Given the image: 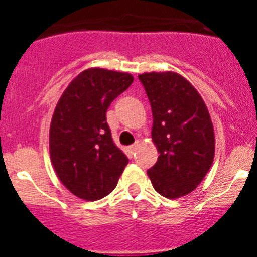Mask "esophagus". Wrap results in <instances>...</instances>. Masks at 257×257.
<instances>
[{
	"instance_id": "esophagus-1",
	"label": "esophagus",
	"mask_w": 257,
	"mask_h": 257,
	"mask_svg": "<svg viewBox=\"0 0 257 257\" xmlns=\"http://www.w3.org/2000/svg\"><path fill=\"white\" fill-rule=\"evenodd\" d=\"M138 147H139V144H138V143H135L134 145H130V147H128V152H130L131 154H134L136 152V149H138Z\"/></svg>"
}]
</instances>
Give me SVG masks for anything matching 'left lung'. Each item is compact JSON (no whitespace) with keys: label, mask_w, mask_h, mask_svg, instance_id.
Masks as SVG:
<instances>
[{"label":"left lung","mask_w":257,"mask_h":257,"mask_svg":"<svg viewBox=\"0 0 257 257\" xmlns=\"http://www.w3.org/2000/svg\"><path fill=\"white\" fill-rule=\"evenodd\" d=\"M153 113L152 140L160 153L148 170L154 189L166 198L198 187L215 156L210 113L194 86L175 72L139 74Z\"/></svg>","instance_id":"left-lung-1"}]
</instances>
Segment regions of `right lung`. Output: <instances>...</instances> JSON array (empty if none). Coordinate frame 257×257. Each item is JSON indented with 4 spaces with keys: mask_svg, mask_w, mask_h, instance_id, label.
Listing matches in <instances>:
<instances>
[{
    "mask_svg": "<svg viewBox=\"0 0 257 257\" xmlns=\"http://www.w3.org/2000/svg\"><path fill=\"white\" fill-rule=\"evenodd\" d=\"M134 82L130 73L88 68L68 85L50 124V160L59 180L74 196H108L128 163L113 143L106 110Z\"/></svg>",
    "mask_w": 257,
    "mask_h": 257,
    "instance_id": "right-lung-1",
    "label": "right lung"
}]
</instances>
